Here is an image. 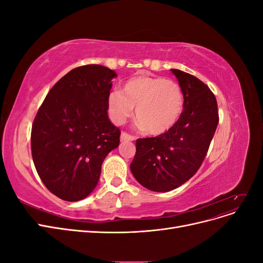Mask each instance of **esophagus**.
<instances>
[{
	"instance_id": "34e87169",
	"label": "esophagus",
	"mask_w": 263,
	"mask_h": 263,
	"mask_svg": "<svg viewBox=\"0 0 263 263\" xmlns=\"http://www.w3.org/2000/svg\"><path fill=\"white\" fill-rule=\"evenodd\" d=\"M135 139H136V137L132 136V135L127 134V133H125V132H123V133L121 134V141H133V140H135Z\"/></svg>"
}]
</instances>
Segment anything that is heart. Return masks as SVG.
Wrapping results in <instances>:
<instances>
[{
  "label": "heart",
  "instance_id": "obj_1",
  "mask_svg": "<svg viewBox=\"0 0 263 263\" xmlns=\"http://www.w3.org/2000/svg\"><path fill=\"white\" fill-rule=\"evenodd\" d=\"M108 113L115 124L122 125L136 107V119L141 128L158 136L172 129L184 108L181 86L160 77L138 76L127 81L122 92L108 97Z\"/></svg>",
  "mask_w": 263,
  "mask_h": 263
}]
</instances>
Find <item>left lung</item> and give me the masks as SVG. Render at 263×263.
Instances as JSON below:
<instances>
[{"mask_svg":"<svg viewBox=\"0 0 263 263\" xmlns=\"http://www.w3.org/2000/svg\"><path fill=\"white\" fill-rule=\"evenodd\" d=\"M184 95V108L172 129L136 141L130 170L140 184L168 192L192 178L208 154L218 125L217 102L210 87L184 71L171 69Z\"/></svg>","mask_w":263,"mask_h":263,"instance_id":"1","label":"left lung"}]
</instances>
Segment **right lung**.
I'll list each match as a JSON object with an SVG mask.
<instances>
[{
    "label": "right lung",
    "mask_w": 263,
    "mask_h": 263,
    "mask_svg": "<svg viewBox=\"0 0 263 263\" xmlns=\"http://www.w3.org/2000/svg\"><path fill=\"white\" fill-rule=\"evenodd\" d=\"M116 73L104 66L71 70L55 83L31 127V156L52 194L77 202L90 195L121 132L108 119L107 102Z\"/></svg>",
    "instance_id": "add662e5"
}]
</instances>
